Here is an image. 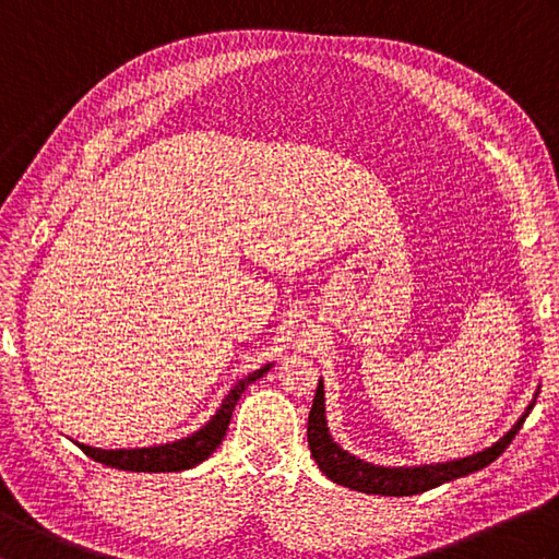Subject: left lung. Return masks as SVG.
<instances>
[{"label": "left lung", "mask_w": 559, "mask_h": 559, "mask_svg": "<svg viewBox=\"0 0 559 559\" xmlns=\"http://www.w3.org/2000/svg\"><path fill=\"white\" fill-rule=\"evenodd\" d=\"M538 391L533 394V401L521 413V418L512 425V430L504 432L497 442L488 449L478 451V454L444 461V463H425V466H374L358 456L348 454L346 449H341L334 437L329 435L326 427V408H324V384L319 379L317 394L312 401L310 420H307V442H310V451L317 461L319 471L324 473L329 480H334L343 488L367 492V495H384V497H408L420 495L425 490H432L437 485L449 483L454 478H463L468 473H476L502 454V451L512 442L514 435L519 432L521 423L526 420L531 408L536 406Z\"/></svg>", "instance_id": "1"}]
</instances>
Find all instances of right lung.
I'll use <instances>...</instances> for the list:
<instances>
[{"label": "right lung", "instance_id": "right-lung-1", "mask_svg": "<svg viewBox=\"0 0 559 559\" xmlns=\"http://www.w3.org/2000/svg\"><path fill=\"white\" fill-rule=\"evenodd\" d=\"M271 370V365H264L261 370L249 372L245 379H240L223 399L218 411L211 415L206 425H201L197 432L189 437L175 439L170 444H156V447H141V449H98L79 444L81 451L93 461L103 463V466L120 468V471H134V473H173V471H187L194 468L197 463L209 459L213 451L223 442L225 430H228L233 411L240 401L242 391L257 382L259 377H264Z\"/></svg>", "mask_w": 559, "mask_h": 559}]
</instances>
